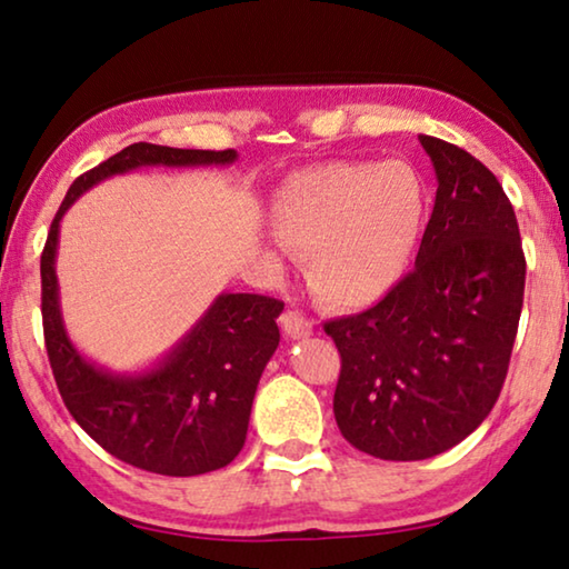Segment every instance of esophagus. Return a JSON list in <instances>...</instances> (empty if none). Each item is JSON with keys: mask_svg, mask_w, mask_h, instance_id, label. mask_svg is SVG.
I'll return each instance as SVG.
<instances>
[{"mask_svg": "<svg viewBox=\"0 0 569 569\" xmlns=\"http://www.w3.org/2000/svg\"><path fill=\"white\" fill-rule=\"evenodd\" d=\"M281 327H283V335L291 337V339H307V337H311V332H313L311 319L303 317V313L296 311V309L283 313V317H281Z\"/></svg>", "mask_w": 569, "mask_h": 569, "instance_id": "34e87169", "label": "esophagus"}]
</instances>
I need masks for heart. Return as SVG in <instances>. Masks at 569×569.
I'll list each match as a JSON object with an SVG mask.
<instances>
[{
    "mask_svg": "<svg viewBox=\"0 0 569 569\" xmlns=\"http://www.w3.org/2000/svg\"><path fill=\"white\" fill-rule=\"evenodd\" d=\"M429 189L406 160H332L293 173L270 201L281 244L309 258L321 301L355 309L383 299L409 273Z\"/></svg>",
    "mask_w": 569,
    "mask_h": 569,
    "instance_id": "obj_1",
    "label": "heart"
}]
</instances>
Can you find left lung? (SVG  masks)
<instances>
[{
    "label": "left lung",
    "instance_id": "obj_1",
    "mask_svg": "<svg viewBox=\"0 0 569 569\" xmlns=\"http://www.w3.org/2000/svg\"><path fill=\"white\" fill-rule=\"evenodd\" d=\"M437 199L413 270L368 311L327 321L342 370L335 419L380 460L442 455L501 393L523 307L527 260L498 178L462 148L419 134Z\"/></svg>",
    "mask_w": 569,
    "mask_h": 569
}]
</instances>
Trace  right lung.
I'll return each mask as SVG.
<instances>
[{
    "label": "right lung",
    "mask_w": 569,
    "mask_h": 569,
    "mask_svg": "<svg viewBox=\"0 0 569 569\" xmlns=\"http://www.w3.org/2000/svg\"><path fill=\"white\" fill-rule=\"evenodd\" d=\"M237 150H181L134 142L76 178L40 258L42 332L66 409L97 445L134 468L189 478L230 465L244 445L258 380L273 358L283 303L219 293L201 319L146 370L114 372L76 350L66 332L56 256L61 219L97 183L138 168L230 166Z\"/></svg>",
    "instance_id": "1"
}]
</instances>
